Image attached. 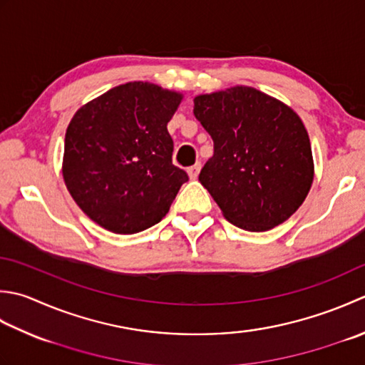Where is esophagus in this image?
<instances>
[{
    "label": "esophagus",
    "mask_w": 365,
    "mask_h": 365,
    "mask_svg": "<svg viewBox=\"0 0 365 365\" xmlns=\"http://www.w3.org/2000/svg\"><path fill=\"white\" fill-rule=\"evenodd\" d=\"M199 170H201V163L197 161V163L195 164V166L188 168V175H190V178H192V180H195V178H197Z\"/></svg>",
    "instance_id": "esophagus-1"
}]
</instances>
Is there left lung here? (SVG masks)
Segmentation results:
<instances>
[{"instance_id":"obj_1","label":"left lung","mask_w":365,"mask_h":365,"mask_svg":"<svg viewBox=\"0 0 365 365\" xmlns=\"http://www.w3.org/2000/svg\"><path fill=\"white\" fill-rule=\"evenodd\" d=\"M192 112L213 140L199 182L230 223L269 231L302 205L315 168L309 133L291 107L237 85L196 96Z\"/></svg>"}]
</instances>
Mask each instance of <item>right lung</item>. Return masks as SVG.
Here are the masks:
<instances>
[{
	"label": "right lung",
	"instance_id": "add662e5",
	"mask_svg": "<svg viewBox=\"0 0 365 365\" xmlns=\"http://www.w3.org/2000/svg\"><path fill=\"white\" fill-rule=\"evenodd\" d=\"M182 98L155 83L128 82L74 113L63 178L76 204L104 230L135 234L160 223L188 180L173 164L168 133Z\"/></svg>",
	"mask_w": 365,
	"mask_h": 365
}]
</instances>
